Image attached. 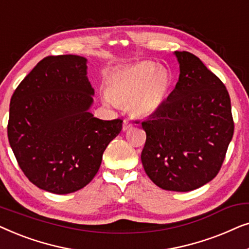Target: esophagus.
<instances>
[{"label": "esophagus", "mask_w": 249, "mask_h": 249, "mask_svg": "<svg viewBox=\"0 0 249 249\" xmlns=\"http://www.w3.org/2000/svg\"><path fill=\"white\" fill-rule=\"evenodd\" d=\"M132 122L130 120H128V119H125V120L124 121V124H122V128H124V130H128L129 128L132 127Z\"/></svg>", "instance_id": "obj_1"}]
</instances>
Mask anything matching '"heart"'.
<instances>
[{"mask_svg": "<svg viewBox=\"0 0 249 249\" xmlns=\"http://www.w3.org/2000/svg\"><path fill=\"white\" fill-rule=\"evenodd\" d=\"M171 79L162 68L145 61L114 72L108 78L107 94L112 103L128 107L137 117H148L164 104Z\"/></svg>", "mask_w": 249, "mask_h": 249, "instance_id": "obj_1", "label": "heart"}]
</instances>
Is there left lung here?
Segmentation results:
<instances>
[{"instance_id":"8db88e82","label":"left lung","mask_w":249,"mask_h":249,"mask_svg":"<svg viewBox=\"0 0 249 249\" xmlns=\"http://www.w3.org/2000/svg\"><path fill=\"white\" fill-rule=\"evenodd\" d=\"M179 80L168 101L142 122V162L160 188L190 192L219 173L233 136L230 96L194 54L176 52Z\"/></svg>"}]
</instances>
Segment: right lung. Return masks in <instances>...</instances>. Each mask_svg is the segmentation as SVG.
Returning a JSON list of instances; mask_svg holds the SVG:
<instances>
[{
  "label": "right lung",
  "mask_w": 249,
  "mask_h": 249,
  "mask_svg": "<svg viewBox=\"0 0 249 249\" xmlns=\"http://www.w3.org/2000/svg\"><path fill=\"white\" fill-rule=\"evenodd\" d=\"M86 61L71 54L44 57L10 102L8 138L20 169L38 188L59 195L93 180L124 122L88 112L94 89Z\"/></svg>",
  "instance_id": "add662e5"
}]
</instances>
